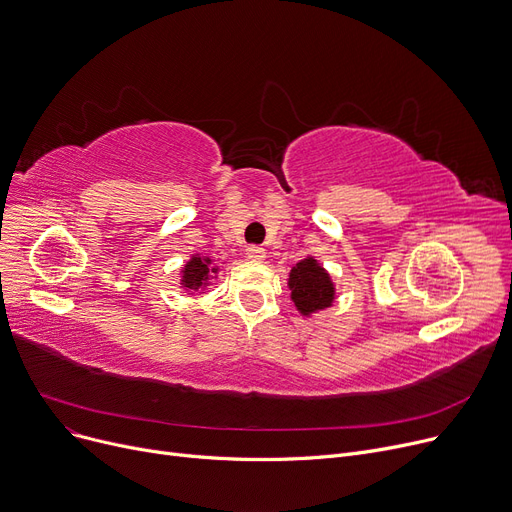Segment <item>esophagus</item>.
Instances as JSON below:
<instances>
[{"mask_svg": "<svg viewBox=\"0 0 512 512\" xmlns=\"http://www.w3.org/2000/svg\"><path fill=\"white\" fill-rule=\"evenodd\" d=\"M247 259H251V261H263V259H265V249H263V247H257V245L247 247Z\"/></svg>", "mask_w": 512, "mask_h": 512, "instance_id": "obj_1", "label": "esophagus"}]
</instances>
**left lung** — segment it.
Segmentation results:
<instances>
[{"label": "left lung", "mask_w": 512, "mask_h": 512, "mask_svg": "<svg viewBox=\"0 0 512 512\" xmlns=\"http://www.w3.org/2000/svg\"><path fill=\"white\" fill-rule=\"evenodd\" d=\"M288 288L294 307L305 317L332 307L336 299L334 282L315 257H305L292 267Z\"/></svg>", "instance_id": "obj_1"}]
</instances>
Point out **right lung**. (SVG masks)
Instances as JSON below:
<instances>
[{
	"label": "right lung",
	"mask_w": 512,
	"mask_h": 512,
	"mask_svg": "<svg viewBox=\"0 0 512 512\" xmlns=\"http://www.w3.org/2000/svg\"><path fill=\"white\" fill-rule=\"evenodd\" d=\"M218 272H220V267L213 265L211 257L193 255L180 270V284L184 290L195 292L199 288H207L211 276H215Z\"/></svg>",
	"instance_id": "add662e5"
}]
</instances>
